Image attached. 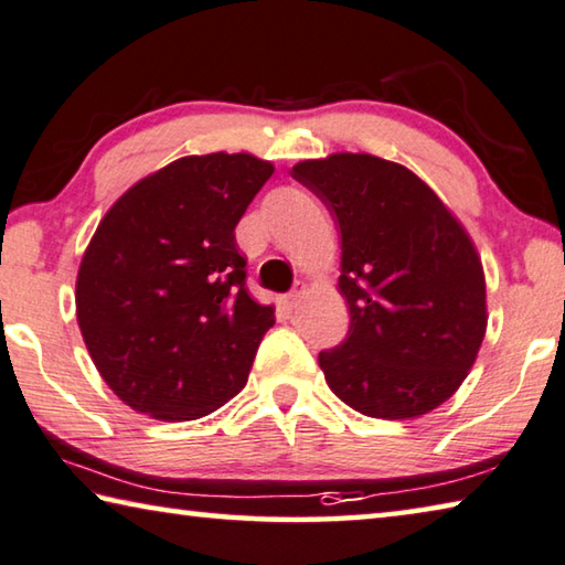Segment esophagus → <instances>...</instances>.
Listing matches in <instances>:
<instances>
[{"instance_id": "34e87169", "label": "esophagus", "mask_w": 565, "mask_h": 565, "mask_svg": "<svg viewBox=\"0 0 565 565\" xmlns=\"http://www.w3.org/2000/svg\"><path fill=\"white\" fill-rule=\"evenodd\" d=\"M301 301V291H289V294H286V297H281V303H284V309H294V307H297V303Z\"/></svg>"}]
</instances>
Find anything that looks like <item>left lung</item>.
Wrapping results in <instances>:
<instances>
[{"instance_id": "1", "label": "left lung", "mask_w": 565, "mask_h": 565, "mask_svg": "<svg viewBox=\"0 0 565 565\" xmlns=\"http://www.w3.org/2000/svg\"><path fill=\"white\" fill-rule=\"evenodd\" d=\"M291 175L342 234V344L319 352L329 390L366 417L409 419L468 377L488 327L476 246L433 188L366 153L301 160Z\"/></svg>"}]
</instances>
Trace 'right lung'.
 Returning <instances> with one entry per match:
<instances>
[{"label":"right lung","instance_id":"add662e5","mask_svg":"<svg viewBox=\"0 0 565 565\" xmlns=\"http://www.w3.org/2000/svg\"><path fill=\"white\" fill-rule=\"evenodd\" d=\"M274 166L188 156L122 193L77 271V324L115 395L166 423L236 397L274 309L248 297L236 226Z\"/></svg>","mask_w":565,"mask_h":565}]
</instances>
